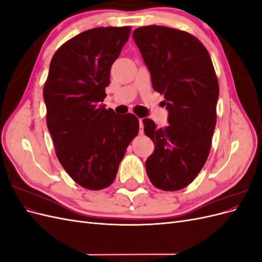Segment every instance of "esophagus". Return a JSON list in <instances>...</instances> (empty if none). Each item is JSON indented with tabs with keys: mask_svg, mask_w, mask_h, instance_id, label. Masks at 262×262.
<instances>
[{
	"mask_svg": "<svg viewBox=\"0 0 262 262\" xmlns=\"http://www.w3.org/2000/svg\"><path fill=\"white\" fill-rule=\"evenodd\" d=\"M139 123H140V134H142L143 133V128H144L143 120H142V119H139Z\"/></svg>",
	"mask_w": 262,
	"mask_h": 262,
	"instance_id": "obj_1",
	"label": "esophagus"
}]
</instances>
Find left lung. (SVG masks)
<instances>
[{
  "label": "left lung",
  "mask_w": 262,
  "mask_h": 262,
  "mask_svg": "<svg viewBox=\"0 0 262 262\" xmlns=\"http://www.w3.org/2000/svg\"><path fill=\"white\" fill-rule=\"evenodd\" d=\"M133 39L150 73L153 90L164 95L168 125L157 129L143 119L154 153L145 162L152 184L177 191L194 180L208 160L216 124L219 82L203 43L184 30L150 25Z\"/></svg>",
  "instance_id": "1"
}]
</instances>
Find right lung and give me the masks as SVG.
Masks as SVG:
<instances>
[{
	"label": "right lung",
	"instance_id": "obj_1",
	"mask_svg": "<svg viewBox=\"0 0 262 262\" xmlns=\"http://www.w3.org/2000/svg\"><path fill=\"white\" fill-rule=\"evenodd\" d=\"M130 31V26L98 27L71 38L53 54L43 86L55 154L69 176L89 190L113 184L139 133L136 116H118L100 104Z\"/></svg>",
	"mask_w": 262,
	"mask_h": 262
}]
</instances>
